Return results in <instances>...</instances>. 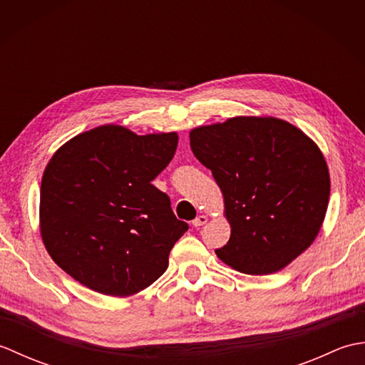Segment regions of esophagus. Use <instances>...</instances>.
Segmentation results:
<instances>
[{
    "label": "esophagus",
    "mask_w": 365,
    "mask_h": 365,
    "mask_svg": "<svg viewBox=\"0 0 365 365\" xmlns=\"http://www.w3.org/2000/svg\"><path fill=\"white\" fill-rule=\"evenodd\" d=\"M207 222V216L205 215H199L197 218L192 221V226L195 227H200V226H204V224Z\"/></svg>",
    "instance_id": "obj_1"
}]
</instances>
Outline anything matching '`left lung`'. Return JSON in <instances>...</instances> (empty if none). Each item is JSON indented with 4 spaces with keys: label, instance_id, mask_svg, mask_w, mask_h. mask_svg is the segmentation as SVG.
<instances>
[{
    "label": "left lung",
    "instance_id": "1",
    "mask_svg": "<svg viewBox=\"0 0 365 365\" xmlns=\"http://www.w3.org/2000/svg\"><path fill=\"white\" fill-rule=\"evenodd\" d=\"M195 157L222 191L230 238L216 255L246 274L287 267L319 235L329 173L319 147L292 123L234 118L190 133Z\"/></svg>",
    "mask_w": 365,
    "mask_h": 365
}]
</instances>
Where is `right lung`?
I'll return each instance as SVG.
<instances>
[{"label":"right lung","instance_id":"obj_1","mask_svg":"<svg viewBox=\"0 0 365 365\" xmlns=\"http://www.w3.org/2000/svg\"><path fill=\"white\" fill-rule=\"evenodd\" d=\"M177 133L138 136L119 125L84 131L45 168L41 234L51 259L91 290L130 297L165 273L188 230L152 180L173 160Z\"/></svg>","mask_w":365,"mask_h":365}]
</instances>
